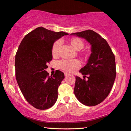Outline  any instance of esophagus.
Instances as JSON below:
<instances>
[{"mask_svg": "<svg viewBox=\"0 0 131 131\" xmlns=\"http://www.w3.org/2000/svg\"><path fill=\"white\" fill-rule=\"evenodd\" d=\"M69 73H65V76L66 77H68V76H69Z\"/></svg>", "mask_w": 131, "mask_h": 131, "instance_id": "obj_1", "label": "esophagus"}]
</instances>
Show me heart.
I'll return each instance as SVG.
<instances>
[{
    "mask_svg": "<svg viewBox=\"0 0 131 131\" xmlns=\"http://www.w3.org/2000/svg\"><path fill=\"white\" fill-rule=\"evenodd\" d=\"M68 43L75 50L80 51L84 47V43L83 41L78 37H72L68 40ZM60 44L59 42L57 41L53 44L51 48V54L53 58H57L59 54V49ZM86 56V54H84ZM81 63L78 60H64L60 61L59 63V67L61 69H63L68 72H73L80 68Z\"/></svg>",
    "mask_w": 131,
    "mask_h": 131,
    "instance_id": "1",
    "label": "heart"
}]
</instances>
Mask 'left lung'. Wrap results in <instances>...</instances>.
Listing matches in <instances>:
<instances>
[{"instance_id":"8db88e82","label":"left lung","mask_w":131,"mask_h":131,"mask_svg":"<svg viewBox=\"0 0 131 131\" xmlns=\"http://www.w3.org/2000/svg\"><path fill=\"white\" fill-rule=\"evenodd\" d=\"M71 35L86 40L91 45V52L87 63L80 71L84 79L75 77V95L82 104L96 106L108 96L113 85L116 74L115 56L106 40L93 30Z\"/></svg>"}]
</instances>
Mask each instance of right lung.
<instances>
[{
    "instance_id": "1",
    "label": "right lung",
    "mask_w": 131,
    "mask_h": 131,
    "mask_svg": "<svg viewBox=\"0 0 131 131\" xmlns=\"http://www.w3.org/2000/svg\"><path fill=\"white\" fill-rule=\"evenodd\" d=\"M67 35L40 27L26 35L18 47L15 60L16 81L26 100L37 109L50 108L58 99V87L65 75L56 71L49 76L46 69L52 60L53 44Z\"/></svg>"
}]
</instances>
